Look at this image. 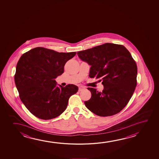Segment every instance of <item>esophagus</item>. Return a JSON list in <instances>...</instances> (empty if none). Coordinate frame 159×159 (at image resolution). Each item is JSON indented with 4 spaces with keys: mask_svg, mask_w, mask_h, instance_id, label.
Here are the masks:
<instances>
[{
    "mask_svg": "<svg viewBox=\"0 0 159 159\" xmlns=\"http://www.w3.org/2000/svg\"><path fill=\"white\" fill-rule=\"evenodd\" d=\"M85 88H84L83 86H80V87L79 88V91H83L84 90H85Z\"/></svg>",
    "mask_w": 159,
    "mask_h": 159,
    "instance_id": "esophagus-1",
    "label": "esophagus"
}]
</instances>
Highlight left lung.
Listing matches in <instances>:
<instances>
[{
  "instance_id": "left-lung-1",
  "label": "left lung",
  "mask_w": 159,
  "mask_h": 159,
  "mask_svg": "<svg viewBox=\"0 0 159 159\" xmlns=\"http://www.w3.org/2000/svg\"><path fill=\"white\" fill-rule=\"evenodd\" d=\"M81 60L91 67L89 76L102 81V92L88 88L90 99L86 107L100 116L120 112L128 104L137 85L138 68L130 52L122 45L112 43L94 47L77 52Z\"/></svg>"
}]
</instances>
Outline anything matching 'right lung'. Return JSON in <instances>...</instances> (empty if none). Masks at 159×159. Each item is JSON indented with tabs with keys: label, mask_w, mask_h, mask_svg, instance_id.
<instances>
[{
	"label": "right lung",
	"mask_w": 159,
	"mask_h": 159,
	"mask_svg": "<svg viewBox=\"0 0 159 159\" xmlns=\"http://www.w3.org/2000/svg\"><path fill=\"white\" fill-rule=\"evenodd\" d=\"M76 53L37 47L20 57L14 76L16 87L22 102L36 117L43 120L57 117L66 109L70 97L77 93L78 86L59 87L55 80Z\"/></svg>",
	"instance_id": "right-lung-1"
}]
</instances>
